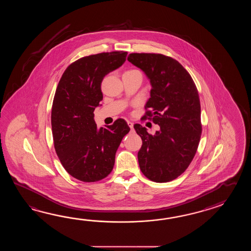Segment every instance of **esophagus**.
Here are the masks:
<instances>
[{
    "mask_svg": "<svg viewBox=\"0 0 251 251\" xmlns=\"http://www.w3.org/2000/svg\"><path fill=\"white\" fill-rule=\"evenodd\" d=\"M127 125L129 126V127L131 128V129H133V124L131 122V121H127Z\"/></svg>",
    "mask_w": 251,
    "mask_h": 251,
    "instance_id": "obj_1",
    "label": "esophagus"
}]
</instances>
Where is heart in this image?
I'll return each instance as SVG.
<instances>
[{"label": "heart", "mask_w": 251, "mask_h": 251, "mask_svg": "<svg viewBox=\"0 0 251 251\" xmlns=\"http://www.w3.org/2000/svg\"><path fill=\"white\" fill-rule=\"evenodd\" d=\"M127 72H139L137 70H129Z\"/></svg>", "instance_id": "heart-1"}]
</instances>
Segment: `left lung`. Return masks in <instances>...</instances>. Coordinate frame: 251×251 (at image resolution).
<instances>
[{
	"label": "left lung",
	"mask_w": 251,
	"mask_h": 251,
	"mask_svg": "<svg viewBox=\"0 0 251 251\" xmlns=\"http://www.w3.org/2000/svg\"><path fill=\"white\" fill-rule=\"evenodd\" d=\"M127 60L144 72L151 85L143 119L160 131L150 134L140 124L133 127L142 138L140 169L157 183L180 176L195 157L202 133L201 106L192 77L175 59L161 53H133Z\"/></svg>",
	"instance_id": "1"
}]
</instances>
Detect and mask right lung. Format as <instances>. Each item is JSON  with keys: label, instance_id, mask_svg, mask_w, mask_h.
Segmentation results:
<instances>
[{"label": "right lung", "instance_id": "right-lung-1", "mask_svg": "<svg viewBox=\"0 0 251 251\" xmlns=\"http://www.w3.org/2000/svg\"><path fill=\"white\" fill-rule=\"evenodd\" d=\"M126 55L114 51L78 59L59 80L51 112L53 145L65 171L80 181L108 176L118 146L130 131L123 118L98 128L93 114L103 100L102 80L120 67Z\"/></svg>", "mask_w": 251, "mask_h": 251}]
</instances>
